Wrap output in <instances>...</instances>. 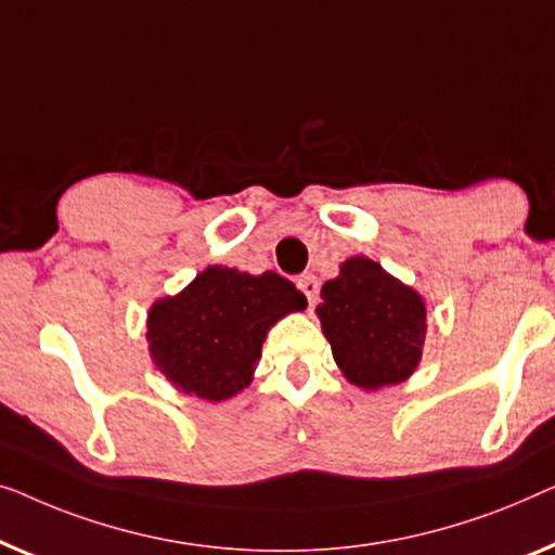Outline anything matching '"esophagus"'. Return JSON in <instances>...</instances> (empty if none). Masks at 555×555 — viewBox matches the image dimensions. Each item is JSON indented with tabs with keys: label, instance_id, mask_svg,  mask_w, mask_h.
<instances>
[{
	"label": "esophagus",
	"instance_id": "1",
	"mask_svg": "<svg viewBox=\"0 0 555 555\" xmlns=\"http://www.w3.org/2000/svg\"><path fill=\"white\" fill-rule=\"evenodd\" d=\"M296 284H299L304 296H307L309 307H317V299H319V281H317V276L314 274H304V276H299V281H296Z\"/></svg>",
	"mask_w": 555,
	"mask_h": 555
}]
</instances>
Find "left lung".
<instances>
[{"label":"left lung","instance_id":"obj_1","mask_svg":"<svg viewBox=\"0 0 555 555\" xmlns=\"http://www.w3.org/2000/svg\"><path fill=\"white\" fill-rule=\"evenodd\" d=\"M324 337L352 385L377 389L415 372L425 345V301L379 263L354 256L322 286Z\"/></svg>","mask_w":555,"mask_h":555}]
</instances>
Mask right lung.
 Segmentation results:
<instances>
[{"mask_svg":"<svg viewBox=\"0 0 555 555\" xmlns=\"http://www.w3.org/2000/svg\"><path fill=\"white\" fill-rule=\"evenodd\" d=\"M304 307L307 296L274 271L208 267L181 294L153 304V362L185 395L229 400L251 382L269 326Z\"/></svg>","mask_w":555,"mask_h":555,"instance_id":"1","label":"right lung"}]
</instances>
